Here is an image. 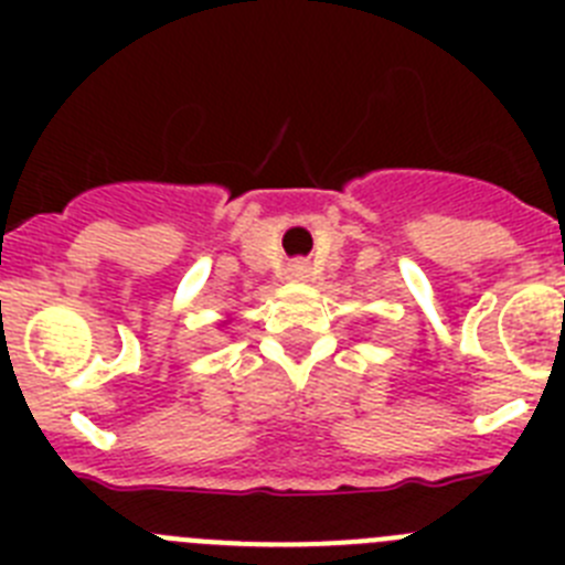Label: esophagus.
<instances>
[{
	"label": "esophagus",
	"instance_id": "34e87169",
	"mask_svg": "<svg viewBox=\"0 0 565 565\" xmlns=\"http://www.w3.org/2000/svg\"><path fill=\"white\" fill-rule=\"evenodd\" d=\"M291 277L294 279H306L308 277V266H306V263H294V266H291Z\"/></svg>",
	"mask_w": 565,
	"mask_h": 565
}]
</instances>
